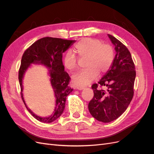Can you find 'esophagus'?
I'll return each instance as SVG.
<instances>
[{
	"instance_id": "1",
	"label": "esophagus",
	"mask_w": 154,
	"mask_h": 154,
	"mask_svg": "<svg viewBox=\"0 0 154 154\" xmlns=\"http://www.w3.org/2000/svg\"><path fill=\"white\" fill-rule=\"evenodd\" d=\"M84 88H85V87H83V86H78L76 87L77 89H78V90H83Z\"/></svg>"
}]
</instances>
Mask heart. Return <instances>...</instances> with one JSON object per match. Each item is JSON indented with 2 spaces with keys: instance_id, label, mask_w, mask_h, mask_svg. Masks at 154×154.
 Wrapping results in <instances>:
<instances>
[{
  "instance_id": "b5f03b06",
  "label": "heart",
  "mask_w": 154,
  "mask_h": 154,
  "mask_svg": "<svg viewBox=\"0 0 154 154\" xmlns=\"http://www.w3.org/2000/svg\"><path fill=\"white\" fill-rule=\"evenodd\" d=\"M74 53L80 57H87V67L72 76V82L78 86H85L95 80L100 74L106 73L111 67L114 59V51L112 45L102 44L99 40L85 38L74 45ZM63 63L65 67L73 71L77 67V60L73 54L67 52Z\"/></svg>"
}]
</instances>
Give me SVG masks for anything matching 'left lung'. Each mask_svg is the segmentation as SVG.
<instances>
[{"mask_svg": "<svg viewBox=\"0 0 154 154\" xmlns=\"http://www.w3.org/2000/svg\"><path fill=\"white\" fill-rule=\"evenodd\" d=\"M116 52L111 67L98 83L92 85L94 97L88 103L91 114L99 122L109 123L118 119L132 101L136 78L131 54L125 45L108 34ZM105 86L106 91L97 88Z\"/></svg>", "mask_w": 154, "mask_h": 154, "instance_id": "obj_1", "label": "left lung"}]
</instances>
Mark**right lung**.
Masks as SVG:
<instances>
[{"mask_svg": "<svg viewBox=\"0 0 154 154\" xmlns=\"http://www.w3.org/2000/svg\"><path fill=\"white\" fill-rule=\"evenodd\" d=\"M75 42L76 40L44 37L36 41L23 54L18 71L21 97L27 109L40 122L49 123L57 120L64 110L67 96L73 91L68 86L71 78L64 71L62 54ZM32 64H41L48 69V73L55 97V108L53 114L48 117H40L32 113L26 106L23 96V79L26 70Z\"/></svg>", "mask_w": 154, "mask_h": 154, "instance_id": "add662e5", "label": "right lung"}]
</instances>
